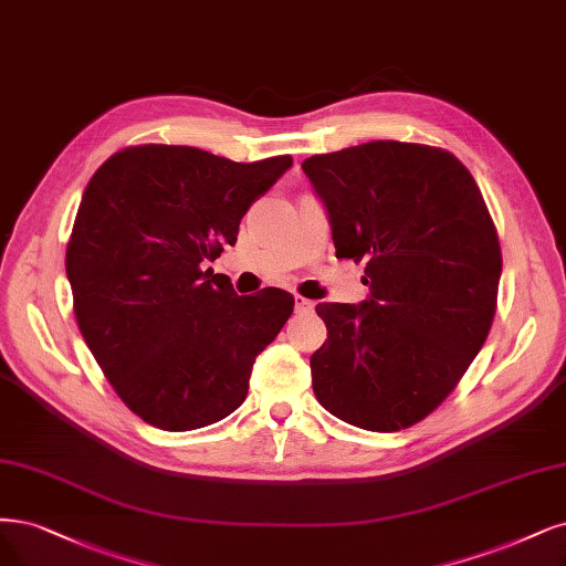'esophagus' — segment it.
I'll return each instance as SVG.
<instances>
[{"label":"esophagus","instance_id":"obj_1","mask_svg":"<svg viewBox=\"0 0 566 566\" xmlns=\"http://www.w3.org/2000/svg\"><path fill=\"white\" fill-rule=\"evenodd\" d=\"M311 308H314V302L302 295H295V311H311Z\"/></svg>","mask_w":566,"mask_h":566}]
</instances>
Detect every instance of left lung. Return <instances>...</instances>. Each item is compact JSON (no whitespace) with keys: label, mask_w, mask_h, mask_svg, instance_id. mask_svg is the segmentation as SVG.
<instances>
[{"label":"left lung","mask_w":566,"mask_h":566,"mask_svg":"<svg viewBox=\"0 0 566 566\" xmlns=\"http://www.w3.org/2000/svg\"><path fill=\"white\" fill-rule=\"evenodd\" d=\"M327 208L337 258L365 260L369 297L316 306L327 342L311 356L318 402L391 433L454 391L496 311L501 245L454 154L377 140L302 164Z\"/></svg>","instance_id":"obj_1"}]
</instances>
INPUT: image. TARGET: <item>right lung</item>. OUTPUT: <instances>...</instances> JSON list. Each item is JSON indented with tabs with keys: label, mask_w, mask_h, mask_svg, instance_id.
Listing matches in <instances>:
<instances>
[{
	"label": "right lung",
	"mask_w": 566,
	"mask_h": 566,
	"mask_svg": "<svg viewBox=\"0 0 566 566\" xmlns=\"http://www.w3.org/2000/svg\"><path fill=\"white\" fill-rule=\"evenodd\" d=\"M290 166L287 154L237 164L138 145L112 154L84 191L65 255L74 316L116 396L161 431L229 417L292 314L285 290L239 297L203 269Z\"/></svg>",
	"instance_id": "1"
}]
</instances>
